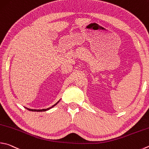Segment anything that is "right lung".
<instances>
[{
	"label": "right lung",
	"mask_w": 149,
	"mask_h": 149,
	"mask_svg": "<svg viewBox=\"0 0 149 149\" xmlns=\"http://www.w3.org/2000/svg\"><path fill=\"white\" fill-rule=\"evenodd\" d=\"M60 100H58L57 102L55 104H54L53 106H51V107H49V108H47V109H29V108H27V107H25L26 109L27 110H29V111H36V112H41V111H47V110H49V109H51V108L52 107H53L54 106H55V105L58 104V103L60 102Z\"/></svg>",
	"instance_id": "obj_1"
}]
</instances>
